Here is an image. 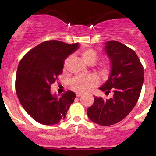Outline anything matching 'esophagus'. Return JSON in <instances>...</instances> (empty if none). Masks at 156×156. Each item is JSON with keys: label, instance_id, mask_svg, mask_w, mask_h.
Masks as SVG:
<instances>
[{"label": "esophagus", "instance_id": "1", "mask_svg": "<svg viewBox=\"0 0 156 156\" xmlns=\"http://www.w3.org/2000/svg\"><path fill=\"white\" fill-rule=\"evenodd\" d=\"M82 95H83V94H81V93H76V97H78V98Z\"/></svg>", "mask_w": 156, "mask_h": 156}]
</instances>
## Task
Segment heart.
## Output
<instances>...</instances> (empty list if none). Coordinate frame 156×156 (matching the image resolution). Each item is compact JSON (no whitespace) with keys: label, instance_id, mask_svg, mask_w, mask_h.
<instances>
[{"label":"heart","instance_id":"b5f03b06","mask_svg":"<svg viewBox=\"0 0 156 156\" xmlns=\"http://www.w3.org/2000/svg\"><path fill=\"white\" fill-rule=\"evenodd\" d=\"M80 55L84 62L87 64L92 65L96 62L98 58V53L94 50L91 48H85L81 50ZM69 62V57L66 58L64 62V66H67ZM100 73L105 76L108 73V68L105 64H101L100 67ZM98 83V80L93 76H85V77H76L73 78L71 81V87L73 89L80 92H86L92 89Z\"/></svg>","mask_w":156,"mask_h":156}]
</instances>
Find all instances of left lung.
I'll list each match as a JSON object with an SVG mask.
<instances>
[{"instance_id":"8db88e82","label":"left lung","mask_w":156,"mask_h":156,"mask_svg":"<svg viewBox=\"0 0 156 156\" xmlns=\"http://www.w3.org/2000/svg\"><path fill=\"white\" fill-rule=\"evenodd\" d=\"M104 51L112 64L110 76L99 87L105 94L111 90L108 100L94 97L87 115L93 122L108 126L122 120L136 104L144 82V68L133 50L117 41L105 43Z\"/></svg>"}]
</instances>
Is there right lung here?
Returning <instances> with one entry per match:
<instances>
[{
	"label": "right lung",
	"instance_id": "1",
	"mask_svg": "<svg viewBox=\"0 0 156 156\" xmlns=\"http://www.w3.org/2000/svg\"><path fill=\"white\" fill-rule=\"evenodd\" d=\"M79 44L58 40L42 42L24 55L17 70L15 89L21 105L37 122L51 125L64 119L76 94H53L51 86L62 73L64 60Z\"/></svg>",
	"mask_w": 156,
	"mask_h": 156
}]
</instances>
